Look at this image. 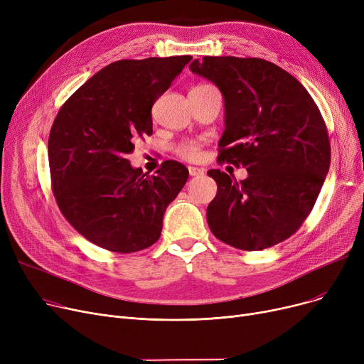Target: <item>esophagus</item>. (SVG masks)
<instances>
[{"instance_id":"34e87169","label":"esophagus","mask_w":364,"mask_h":364,"mask_svg":"<svg viewBox=\"0 0 364 364\" xmlns=\"http://www.w3.org/2000/svg\"><path fill=\"white\" fill-rule=\"evenodd\" d=\"M205 172L203 168H198V166H188V174L192 177H198V176H202Z\"/></svg>"}]
</instances>
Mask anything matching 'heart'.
<instances>
[{"mask_svg": "<svg viewBox=\"0 0 364 364\" xmlns=\"http://www.w3.org/2000/svg\"><path fill=\"white\" fill-rule=\"evenodd\" d=\"M176 151L178 153V155L187 161H196L200 153H202V149H200V144L198 141H183L180 143L177 147H176Z\"/></svg>", "mask_w": 364, "mask_h": 364, "instance_id": "b5f03b06", "label": "heart"}]
</instances>
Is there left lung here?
<instances>
[{
    "mask_svg": "<svg viewBox=\"0 0 364 364\" xmlns=\"http://www.w3.org/2000/svg\"><path fill=\"white\" fill-rule=\"evenodd\" d=\"M190 70L214 82L224 97L218 162L243 166L233 180L209 169L218 186L206 220L221 242L261 251L291 237L311 213L331 165L321 113L291 73L257 57H203Z\"/></svg>",
    "mask_w": 364,
    "mask_h": 364,
    "instance_id": "1",
    "label": "left lung"
}]
</instances>
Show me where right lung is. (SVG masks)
Wrapping results in <instances>:
<instances>
[{
  "instance_id": "1",
  "label": "right lung",
  "mask_w": 364,
  "mask_h": 364,
  "mask_svg": "<svg viewBox=\"0 0 364 364\" xmlns=\"http://www.w3.org/2000/svg\"><path fill=\"white\" fill-rule=\"evenodd\" d=\"M192 60L149 57L107 65L60 107L48 137L51 187L63 217L91 243L131 254L155 243L166 206L188 169L165 161L156 176L127 159L134 141L151 136V106Z\"/></svg>"
}]
</instances>
